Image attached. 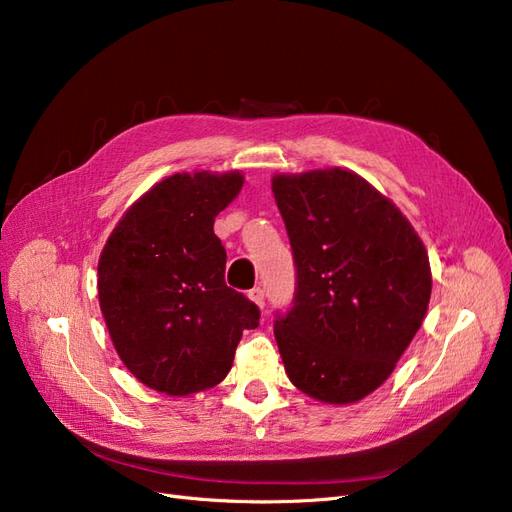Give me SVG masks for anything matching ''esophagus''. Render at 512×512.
Instances as JSON below:
<instances>
[{
	"mask_svg": "<svg viewBox=\"0 0 512 512\" xmlns=\"http://www.w3.org/2000/svg\"><path fill=\"white\" fill-rule=\"evenodd\" d=\"M247 297H250L258 307H265V290H262L260 286H256V288H252L250 292H247Z\"/></svg>",
	"mask_w": 512,
	"mask_h": 512,
	"instance_id": "34e87169",
	"label": "esophagus"
}]
</instances>
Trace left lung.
Segmentation results:
<instances>
[{"label": "left lung", "instance_id": "left-lung-1", "mask_svg": "<svg viewBox=\"0 0 512 512\" xmlns=\"http://www.w3.org/2000/svg\"><path fill=\"white\" fill-rule=\"evenodd\" d=\"M294 258V297L273 333L290 382L327 404L391 376L427 314L431 271L401 211L344 168L273 177Z\"/></svg>", "mask_w": 512, "mask_h": 512}]
</instances>
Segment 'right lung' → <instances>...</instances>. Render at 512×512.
I'll return each mask as SVG.
<instances>
[{"mask_svg": "<svg viewBox=\"0 0 512 512\" xmlns=\"http://www.w3.org/2000/svg\"><path fill=\"white\" fill-rule=\"evenodd\" d=\"M243 185L239 173L173 175L136 200L108 237L98 297L108 333L149 389L190 395L226 378L260 309L224 282L215 215Z\"/></svg>", "mask_w": 512, "mask_h": 512, "instance_id": "1", "label": "right lung"}]
</instances>
